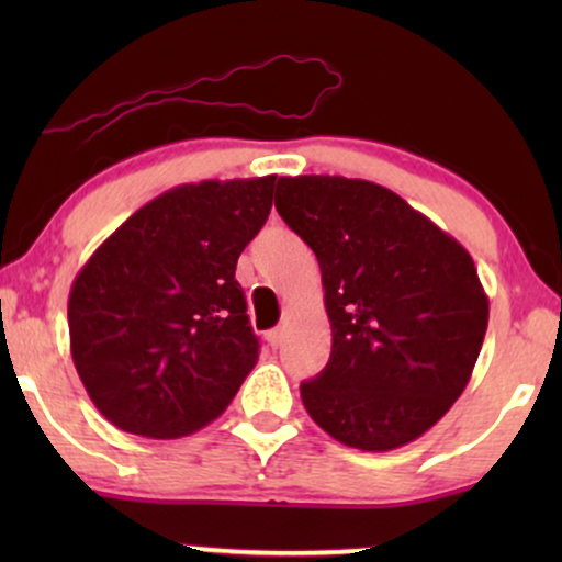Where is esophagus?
<instances>
[{"instance_id": "1", "label": "esophagus", "mask_w": 562, "mask_h": 562, "mask_svg": "<svg viewBox=\"0 0 562 562\" xmlns=\"http://www.w3.org/2000/svg\"><path fill=\"white\" fill-rule=\"evenodd\" d=\"M281 340H283V329L281 327H273V329H268V333H266V342L271 345V348H279Z\"/></svg>"}]
</instances>
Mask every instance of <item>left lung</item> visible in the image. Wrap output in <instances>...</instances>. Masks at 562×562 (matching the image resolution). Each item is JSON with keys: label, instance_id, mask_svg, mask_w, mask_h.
I'll return each instance as SVG.
<instances>
[{"label": "left lung", "instance_id": "obj_1", "mask_svg": "<svg viewBox=\"0 0 562 562\" xmlns=\"http://www.w3.org/2000/svg\"><path fill=\"white\" fill-rule=\"evenodd\" d=\"M276 210L319 260L333 352L302 383L337 442L386 452L437 425L471 381L488 296L471 252L373 181L281 176Z\"/></svg>", "mask_w": 562, "mask_h": 562}]
</instances>
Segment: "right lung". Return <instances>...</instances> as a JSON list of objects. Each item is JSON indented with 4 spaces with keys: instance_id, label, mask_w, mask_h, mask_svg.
<instances>
[{
    "instance_id": "right-lung-1",
    "label": "right lung",
    "mask_w": 562,
    "mask_h": 562,
    "mask_svg": "<svg viewBox=\"0 0 562 562\" xmlns=\"http://www.w3.org/2000/svg\"><path fill=\"white\" fill-rule=\"evenodd\" d=\"M276 176L183 183L99 245L68 294L79 379L125 432L173 440L217 419L258 360L237 258Z\"/></svg>"
}]
</instances>
